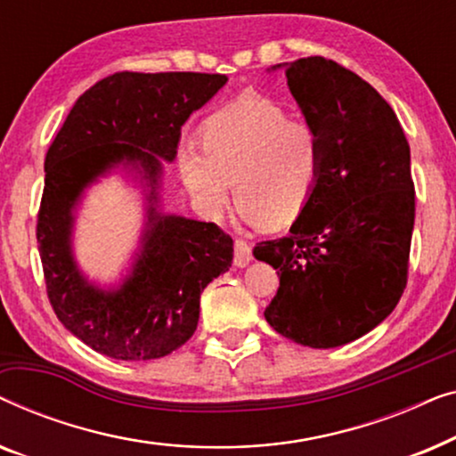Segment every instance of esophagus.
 I'll return each instance as SVG.
<instances>
[{
    "instance_id": "obj_1",
    "label": "esophagus",
    "mask_w": 456,
    "mask_h": 456,
    "mask_svg": "<svg viewBox=\"0 0 456 456\" xmlns=\"http://www.w3.org/2000/svg\"><path fill=\"white\" fill-rule=\"evenodd\" d=\"M253 255H251V245L247 240L236 239L234 240V265L236 267H247L251 264Z\"/></svg>"
}]
</instances>
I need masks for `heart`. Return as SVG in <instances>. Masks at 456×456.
<instances>
[{"label": "heart", "instance_id": "heart-1", "mask_svg": "<svg viewBox=\"0 0 456 456\" xmlns=\"http://www.w3.org/2000/svg\"><path fill=\"white\" fill-rule=\"evenodd\" d=\"M201 147L178 153V172L197 208L214 220L226 211L234 184V201L247 222L289 226L320 180V136L264 97L240 99L211 116Z\"/></svg>", "mask_w": 456, "mask_h": 456}]
</instances>
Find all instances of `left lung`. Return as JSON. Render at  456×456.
Wrapping results in <instances>:
<instances>
[{
  "mask_svg": "<svg viewBox=\"0 0 456 456\" xmlns=\"http://www.w3.org/2000/svg\"><path fill=\"white\" fill-rule=\"evenodd\" d=\"M280 68L320 136L322 170L290 234L253 248L280 276L264 315L297 345L334 348L379 326L407 284L411 149L386 99L354 72L320 55L270 70Z\"/></svg>",
  "mask_w": 456,
  "mask_h": 456,
  "instance_id": "8db88e82",
  "label": "left lung"
}]
</instances>
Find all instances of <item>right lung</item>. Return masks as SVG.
<instances>
[{
  "label": "right lung",
  "instance_id": "right-lung-1",
  "mask_svg": "<svg viewBox=\"0 0 456 456\" xmlns=\"http://www.w3.org/2000/svg\"><path fill=\"white\" fill-rule=\"evenodd\" d=\"M226 83V74L116 72L77 99L45 155L37 240L49 303L68 332L105 357L151 361L183 346L203 289L232 265V239L216 224L161 205L180 130ZM114 171L140 180L146 220L127 272L103 287L73 257V224L86 189Z\"/></svg>",
  "mask_w": 456,
  "mask_h": 456
}]
</instances>
